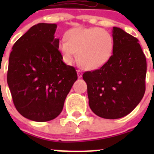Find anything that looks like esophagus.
Here are the masks:
<instances>
[{"label":"esophagus","mask_w":154,"mask_h":154,"mask_svg":"<svg viewBox=\"0 0 154 154\" xmlns=\"http://www.w3.org/2000/svg\"><path fill=\"white\" fill-rule=\"evenodd\" d=\"M77 75H78V78H82V71L78 69L77 70Z\"/></svg>","instance_id":"34e87169"}]
</instances>
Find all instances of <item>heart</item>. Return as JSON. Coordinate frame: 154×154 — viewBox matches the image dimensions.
<instances>
[{
	"label": "heart",
	"mask_w": 154,
	"mask_h": 154,
	"mask_svg": "<svg viewBox=\"0 0 154 154\" xmlns=\"http://www.w3.org/2000/svg\"><path fill=\"white\" fill-rule=\"evenodd\" d=\"M58 50L66 63H72L78 52L82 67L96 70L106 65L112 56L114 40L109 32L101 28H74L68 31L66 40L59 42Z\"/></svg>",
	"instance_id": "b5f03b06"
}]
</instances>
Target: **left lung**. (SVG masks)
I'll use <instances>...</instances> for the list:
<instances>
[{"label":"left lung","instance_id":"obj_1","mask_svg":"<svg viewBox=\"0 0 154 154\" xmlns=\"http://www.w3.org/2000/svg\"><path fill=\"white\" fill-rule=\"evenodd\" d=\"M114 51L100 69L85 72L89 105L104 119H119L131 112L145 93L146 61L139 41L113 27Z\"/></svg>","mask_w":154,"mask_h":154}]
</instances>
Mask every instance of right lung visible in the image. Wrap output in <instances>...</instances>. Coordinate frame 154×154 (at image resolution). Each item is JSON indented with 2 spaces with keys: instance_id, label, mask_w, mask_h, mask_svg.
<instances>
[{
  "instance_id": "1",
  "label": "right lung",
  "mask_w": 154,
  "mask_h": 154,
  "mask_svg": "<svg viewBox=\"0 0 154 154\" xmlns=\"http://www.w3.org/2000/svg\"><path fill=\"white\" fill-rule=\"evenodd\" d=\"M56 24L39 23L14 43L7 80L14 104L24 117L46 122L58 116L78 76L62 62Z\"/></svg>"
}]
</instances>
